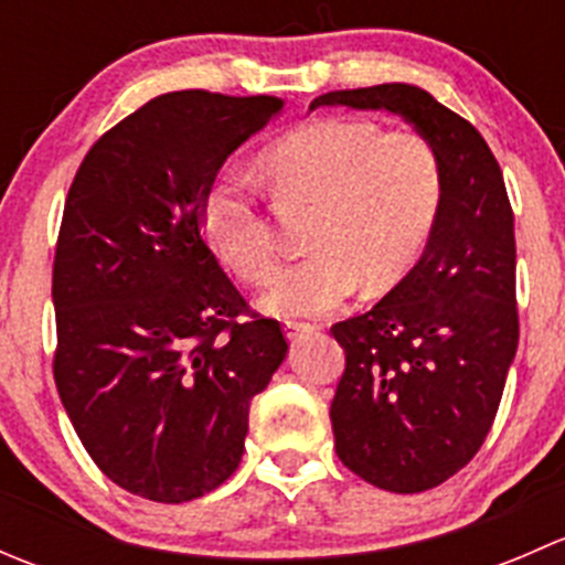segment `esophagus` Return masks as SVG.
Masks as SVG:
<instances>
[{"mask_svg": "<svg viewBox=\"0 0 565 565\" xmlns=\"http://www.w3.org/2000/svg\"><path fill=\"white\" fill-rule=\"evenodd\" d=\"M311 324L309 322H300V319H287V322H284V333H287V339H298L300 333H303V330H309Z\"/></svg>", "mask_w": 565, "mask_h": 565, "instance_id": "1", "label": "esophagus"}]
</instances>
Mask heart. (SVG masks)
<instances>
[{"label": "heart", "mask_w": 565, "mask_h": 565, "mask_svg": "<svg viewBox=\"0 0 565 565\" xmlns=\"http://www.w3.org/2000/svg\"><path fill=\"white\" fill-rule=\"evenodd\" d=\"M276 185L322 210L303 259L273 276V315L333 311L361 289L396 287L424 256L443 207V167L418 134H385L372 119L324 117L289 130L267 150ZM202 230L232 273L262 284L278 262V237L254 180L224 172L202 202Z\"/></svg>", "instance_id": "heart-1"}]
</instances>
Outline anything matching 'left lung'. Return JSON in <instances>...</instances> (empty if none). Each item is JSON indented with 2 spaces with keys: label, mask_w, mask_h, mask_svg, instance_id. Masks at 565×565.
I'll return each mask as SVG.
<instances>
[{
  "label": "left lung",
  "mask_w": 565,
  "mask_h": 565,
  "mask_svg": "<svg viewBox=\"0 0 565 565\" xmlns=\"http://www.w3.org/2000/svg\"><path fill=\"white\" fill-rule=\"evenodd\" d=\"M319 106L398 114L440 158V218L418 265L372 311L330 328L347 355L330 404L335 454L374 487L426 492L483 446L520 344L503 172L465 117L413 84L339 89Z\"/></svg>",
  "instance_id": "8db88e82"
}]
</instances>
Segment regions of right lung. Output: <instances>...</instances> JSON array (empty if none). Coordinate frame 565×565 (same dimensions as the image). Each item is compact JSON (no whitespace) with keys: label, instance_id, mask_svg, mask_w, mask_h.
I'll list each match as a JSON object with an SVG mask.
<instances>
[{"label":"right lung","instance_id":"add662e5","mask_svg":"<svg viewBox=\"0 0 565 565\" xmlns=\"http://www.w3.org/2000/svg\"><path fill=\"white\" fill-rule=\"evenodd\" d=\"M284 100L182 89L106 130L67 191L54 256V380L78 440L125 492L202 498L237 470L250 398L287 358L204 243L226 158Z\"/></svg>","mask_w":565,"mask_h":565}]
</instances>
